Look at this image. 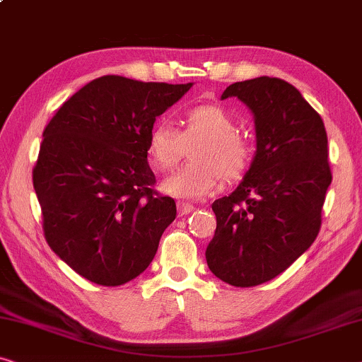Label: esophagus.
Returning a JSON list of instances; mask_svg holds the SVG:
<instances>
[{
    "label": "esophagus",
    "mask_w": 362,
    "mask_h": 362,
    "mask_svg": "<svg viewBox=\"0 0 362 362\" xmlns=\"http://www.w3.org/2000/svg\"><path fill=\"white\" fill-rule=\"evenodd\" d=\"M177 208H179V216H185L190 215V213L195 210V206L192 203H185V202H179L177 203Z\"/></svg>",
    "instance_id": "1"
}]
</instances>
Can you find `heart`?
Listing matches in <instances>:
<instances>
[{"label": "heart", "mask_w": 362, "mask_h": 362, "mask_svg": "<svg viewBox=\"0 0 362 362\" xmlns=\"http://www.w3.org/2000/svg\"><path fill=\"white\" fill-rule=\"evenodd\" d=\"M185 129L180 131L162 119L147 136V156L159 170H167L180 159L185 144L197 142L190 151L193 162L180 167L160 182L165 195L182 200H198L213 195L228 182L246 174L254 159V146L238 134V126L221 106L200 105L185 113Z\"/></svg>", "instance_id": "heart-1"}]
</instances>
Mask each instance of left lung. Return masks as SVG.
<instances>
[{"instance_id": "obj_1", "label": "left lung", "mask_w": 362, "mask_h": 362, "mask_svg": "<svg viewBox=\"0 0 362 362\" xmlns=\"http://www.w3.org/2000/svg\"><path fill=\"white\" fill-rule=\"evenodd\" d=\"M231 96L254 116L256 154L236 190L211 205L216 231L205 256L223 282L254 287L292 266L318 236L332 183L328 137L320 115L285 80L236 81L221 100Z\"/></svg>"}]
</instances>
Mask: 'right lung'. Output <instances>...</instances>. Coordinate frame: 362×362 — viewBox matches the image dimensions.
<instances>
[{"label": "right lung", "instance_id": "1", "mask_svg": "<svg viewBox=\"0 0 362 362\" xmlns=\"http://www.w3.org/2000/svg\"><path fill=\"white\" fill-rule=\"evenodd\" d=\"M193 83L105 75L80 88L45 126L33 170L50 249L81 277L106 287L136 279L175 220L147 164L157 116Z\"/></svg>", "mask_w": 362, "mask_h": 362}]
</instances>
